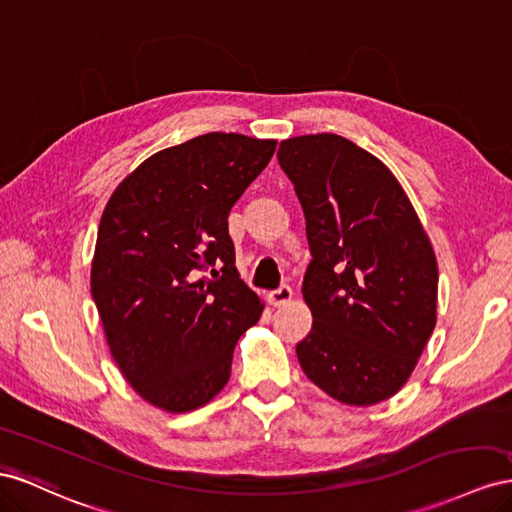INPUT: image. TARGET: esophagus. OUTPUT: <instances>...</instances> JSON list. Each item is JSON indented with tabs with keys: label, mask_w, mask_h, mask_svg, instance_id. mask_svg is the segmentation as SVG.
<instances>
[{
	"label": "esophagus",
	"mask_w": 512,
	"mask_h": 512,
	"mask_svg": "<svg viewBox=\"0 0 512 512\" xmlns=\"http://www.w3.org/2000/svg\"><path fill=\"white\" fill-rule=\"evenodd\" d=\"M267 299H269L271 306H286V303H288L290 299H293V288L282 284L280 288L271 290V293L267 295Z\"/></svg>",
	"instance_id": "esophagus-1"
}]
</instances>
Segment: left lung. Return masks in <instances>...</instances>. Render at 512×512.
I'll return each instance as SVG.
<instances>
[{
	"label": "left lung",
	"mask_w": 512,
	"mask_h": 512,
	"mask_svg": "<svg viewBox=\"0 0 512 512\" xmlns=\"http://www.w3.org/2000/svg\"><path fill=\"white\" fill-rule=\"evenodd\" d=\"M278 159L306 215V377L344 405L394 396L437 323V258L388 165L334 133L284 140Z\"/></svg>",
	"instance_id": "left-lung-1"
}]
</instances>
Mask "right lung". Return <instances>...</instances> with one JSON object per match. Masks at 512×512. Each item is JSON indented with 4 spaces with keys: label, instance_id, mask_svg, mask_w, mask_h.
<instances>
[{
    "label": "right lung",
    "instance_id": "1",
    "mask_svg": "<svg viewBox=\"0 0 512 512\" xmlns=\"http://www.w3.org/2000/svg\"><path fill=\"white\" fill-rule=\"evenodd\" d=\"M275 140L206 133L148 157L109 198L90 271L109 353L146 403L213 400L265 303L239 278L228 213Z\"/></svg>",
    "mask_w": 512,
    "mask_h": 512
}]
</instances>
